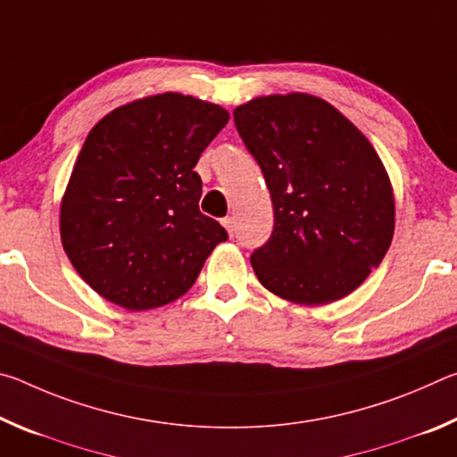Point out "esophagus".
I'll return each mask as SVG.
<instances>
[{
	"instance_id": "obj_1",
	"label": "esophagus",
	"mask_w": 457,
	"mask_h": 457,
	"mask_svg": "<svg viewBox=\"0 0 457 457\" xmlns=\"http://www.w3.org/2000/svg\"><path fill=\"white\" fill-rule=\"evenodd\" d=\"M221 223H223V228L228 229L229 236L236 234V218H231V215H228V218L221 220Z\"/></svg>"
}]
</instances>
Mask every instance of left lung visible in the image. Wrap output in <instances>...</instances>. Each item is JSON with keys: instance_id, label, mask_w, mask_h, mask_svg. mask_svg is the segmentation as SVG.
Masks as SVG:
<instances>
[{"instance_id": "1", "label": "left lung", "mask_w": 457, "mask_h": 457, "mask_svg": "<svg viewBox=\"0 0 457 457\" xmlns=\"http://www.w3.org/2000/svg\"><path fill=\"white\" fill-rule=\"evenodd\" d=\"M234 120L274 207L272 236L252 253L258 280L296 304L345 298L381 264L395 229L391 181L373 145L303 92L253 98Z\"/></svg>"}]
</instances>
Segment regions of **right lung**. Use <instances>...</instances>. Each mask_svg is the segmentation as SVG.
Wrapping results in <instances>:
<instances>
[{
    "mask_svg": "<svg viewBox=\"0 0 457 457\" xmlns=\"http://www.w3.org/2000/svg\"><path fill=\"white\" fill-rule=\"evenodd\" d=\"M221 106L179 92L114 108L76 159L60 236L76 272L127 311L187 292L228 231L199 212L201 153L228 125Z\"/></svg>",
    "mask_w": 457,
    "mask_h": 457,
    "instance_id": "obj_1",
    "label": "right lung"
}]
</instances>
